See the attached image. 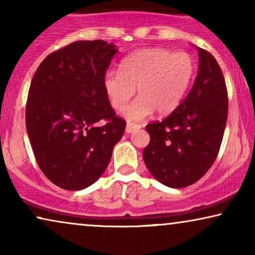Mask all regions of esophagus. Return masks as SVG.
I'll use <instances>...</instances> for the list:
<instances>
[{
  "label": "esophagus",
  "mask_w": 255,
  "mask_h": 255,
  "mask_svg": "<svg viewBox=\"0 0 255 255\" xmlns=\"http://www.w3.org/2000/svg\"><path fill=\"white\" fill-rule=\"evenodd\" d=\"M140 127L139 125H134V124H131V123H128L127 124V128H125V132L127 133H131V132H133L134 130H137V128H139Z\"/></svg>",
  "instance_id": "1"
}]
</instances>
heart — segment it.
Instances as JSON below:
<instances>
[{
    "label": "heart",
    "mask_w": 255,
    "mask_h": 255,
    "mask_svg": "<svg viewBox=\"0 0 255 255\" xmlns=\"http://www.w3.org/2000/svg\"><path fill=\"white\" fill-rule=\"evenodd\" d=\"M195 64L186 52L165 48H144L121 62V72L109 71L104 76V89L111 107L122 110L134 95L139 96L123 110L130 122H140L158 111L172 113L186 95L193 79Z\"/></svg>",
    "instance_id": "1"
}]
</instances>
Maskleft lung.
Masks as SVG:
<instances>
[{
    "mask_svg": "<svg viewBox=\"0 0 255 255\" xmlns=\"http://www.w3.org/2000/svg\"><path fill=\"white\" fill-rule=\"evenodd\" d=\"M198 51V73L180 106L146 125L151 140L142 158L149 173L170 188L197 182L215 162L228 120V90L214 55Z\"/></svg>",
    "mask_w": 255,
    "mask_h": 255,
    "instance_id": "left-lung-1",
    "label": "left lung"
}]
</instances>
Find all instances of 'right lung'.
<instances>
[{
  "label": "right lung",
  "instance_id": "obj_1",
  "mask_svg": "<svg viewBox=\"0 0 255 255\" xmlns=\"http://www.w3.org/2000/svg\"><path fill=\"white\" fill-rule=\"evenodd\" d=\"M116 53L104 40L74 41L48 54L31 81L27 134L41 172L62 189L99 180L124 134L127 122L116 116L103 83Z\"/></svg>",
  "mask_w": 255,
  "mask_h": 255
}]
</instances>
